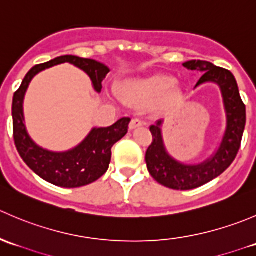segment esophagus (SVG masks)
Wrapping results in <instances>:
<instances>
[{
	"instance_id": "1",
	"label": "esophagus",
	"mask_w": 256,
	"mask_h": 256,
	"mask_svg": "<svg viewBox=\"0 0 256 256\" xmlns=\"http://www.w3.org/2000/svg\"><path fill=\"white\" fill-rule=\"evenodd\" d=\"M144 125V122H142V120H141V118H132V120H131V122H130V128L131 130H134V128H140V126H142Z\"/></svg>"
}]
</instances>
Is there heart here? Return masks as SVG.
<instances>
[{
    "mask_svg": "<svg viewBox=\"0 0 256 256\" xmlns=\"http://www.w3.org/2000/svg\"><path fill=\"white\" fill-rule=\"evenodd\" d=\"M131 99L141 105H150L161 100L162 104H171L180 98V90L174 80L166 76H154L136 82L128 88Z\"/></svg>",
    "mask_w": 256,
    "mask_h": 256,
    "instance_id": "b5f03b06",
    "label": "heart"
}]
</instances>
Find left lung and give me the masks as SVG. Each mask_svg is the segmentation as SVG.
Masks as SVG:
<instances>
[{
    "label": "left lung",
    "mask_w": 256,
    "mask_h": 256,
    "mask_svg": "<svg viewBox=\"0 0 256 256\" xmlns=\"http://www.w3.org/2000/svg\"><path fill=\"white\" fill-rule=\"evenodd\" d=\"M183 66L190 70L203 73L196 86L207 82H216L220 86L226 112V130L220 147L212 158L200 164L190 166L180 164L168 156L162 142L161 121L150 128L152 142L144 156L147 170L160 184L176 190H194L220 176L238 154L246 122L245 104L240 98L236 80L228 69L204 60H190Z\"/></svg>",
    "instance_id": "obj_1"
}]
</instances>
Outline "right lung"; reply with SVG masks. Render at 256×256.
<instances>
[{
	"label": "right lung",
	"instance_id": "right-lung-1",
	"mask_svg": "<svg viewBox=\"0 0 256 256\" xmlns=\"http://www.w3.org/2000/svg\"><path fill=\"white\" fill-rule=\"evenodd\" d=\"M66 62L84 70L92 79L96 92L102 89V80L106 78L110 70L104 64L92 59L63 56L34 66L28 72L14 95V138L18 154L34 174L54 186L76 188L95 182L108 171L112 161V146L128 134L130 118H120L109 128H92L89 136L78 147L63 154L47 151L33 142L23 122V98L26 90L36 74Z\"/></svg>",
	"mask_w": 256,
	"mask_h": 256
}]
</instances>
